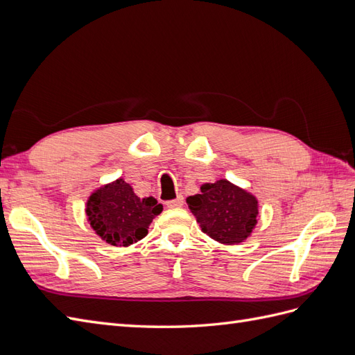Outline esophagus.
I'll return each mask as SVG.
<instances>
[{
  "label": "esophagus",
  "mask_w": 355,
  "mask_h": 355,
  "mask_svg": "<svg viewBox=\"0 0 355 355\" xmlns=\"http://www.w3.org/2000/svg\"><path fill=\"white\" fill-rule=\"evenodd\" d=\"M166 206L168 209H178V207H182L184 206V197H178L175 200H170L166 202Z\"/></svg>",
  "instance_id": "esophagus-1"
}]
</instances>
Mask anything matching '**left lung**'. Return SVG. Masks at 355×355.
<instances>
[{"label": "left lung", "instance_id": "8db88e82", "mask_svg": "<svg viewBox=\"0 0 355 355\" xmlns=\"http://www.w3.org/2000/svg\"><path fill=\"white\" fill-rule=\"evenodd\" d=\"M187 204L201 231L222 244L244 241L257 222V200L225 179L204 184L201 194L188 197Z\"/></svg>", "mask_w": 355, "mask_h": 355}]
</instances>
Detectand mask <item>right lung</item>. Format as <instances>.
<instances>
[{
    "instance_id": "right-lung-1",
    "label": "right lung",
    "mask_w": 355,
    "mask_h": 355,
    "mask_svg": "<svg viewBox=\"0 0 355 355\" xmlns=\"http://www.w3.org/2000/svg\"><path fill=\"white\" fill-rule=\"evenodd\" d=\"M163 210L154 197L139 198L123 179L94 191L85 213L92 228L112 245L127 247L146 237L149 223Z\"/></svg>"
}]
</instances>
